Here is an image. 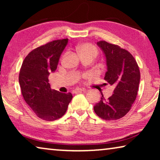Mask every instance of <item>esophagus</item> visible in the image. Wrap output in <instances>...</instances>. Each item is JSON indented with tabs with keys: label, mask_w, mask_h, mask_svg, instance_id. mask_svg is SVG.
<instances>
[{
	"label": "esophagus",
	"mask_w": 160,
	"mask_h": 160,
	"mask_svg": "<svg viewBox=\"0 0 160 160\" xmlns=\"http://www.w3.org/2000/svg\"><path fill=\"white\" fill-rule=\"evenodd\" d=\"M84 90L82 89H80V88H78V89H76L73 90V93H75V94H77V93H80L82 92H84Z\"/></svg>",
	"instance_id": "1"
}]
</instances>
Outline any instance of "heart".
Wrapping results in <instances>:
<instances>
[{
  "label": "heart",
  "instance_id": "b5f03b06",
  "mask_svg": "<svg viewBox=\"0 0 160 160\" xmlns=\"http://www.w3.org/2000/svg\"><path fill=\"white\" fill-rule=\"evenodd\" d=\"M78 52L79 54H91V55H95V57L98 54V50L93 45L86 43L80 46L78 48Z\"/></svg>",
  "mask_w": 160,
  "mask_h": 160
}]
</instances>
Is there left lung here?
Segmentation results:
<instances>
[{"instance_id":"8db88e82","label":"left lung","mask_w":160,"mask_h":160,"mask_svg":"<svg viewBox=\"0 0 160 160\" xmlns=\"http://www.w3.org/2000/svg\"><path fill=\"white\" fill-rule=\"evenodd\" d=\"M97 45L106 58L104 79L114 87V90L108 99L102 96L94 111L102 119L117 120L129 112L136 98L141 78L139 68L132 54L119 46L105 41H98Z\"/></svg>"}]
</instances>
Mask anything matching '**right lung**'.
Listing matches in <instances>:
<instances>
[{"label":"right lung","instance_id":"1","mask_svg":"<svg viewBox=\"0 0 160 160\" xmlns=\"http://www.w3.org/2000/svg\"><path fill=\"white\" fill-rule=\"evenodd\" d=\"M68 39L53 41L39 47L24 60L19 82L24 100L41 119L54 121L66 112L72 94L61 93L51 89L50 73H54Z\"/></svg>","mask_w":160,"mask_h":160}]
</instances>
